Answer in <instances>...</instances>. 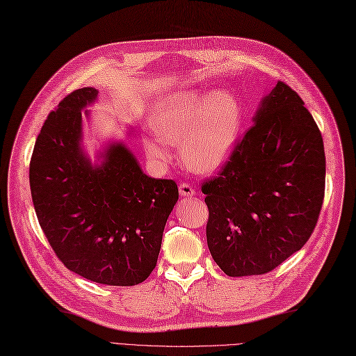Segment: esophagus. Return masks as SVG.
<instances>
[{
	"label": "esophagus",
	"instance_id": "obj_1",
	"mask_svg": "<svg viewBox=\"0 0 356 356\" xmlns=\"http://www.w3.org/2000/svg\"><path fill=\"white\" fill-rule=\"evenodd\" d=\"M179 191H180V195L181 197H193L194 194H195V191L191 188V185H188V184H181L180 186H179Z\"/></svg>",
	"mask_w": 356,
	"mask_h": 356
}]
</instances>
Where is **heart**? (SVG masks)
I'll return each mask as SVG.
<instances>
[{
	"instance_id": "b5f03b06",
	"label": "heart",
	"mask_w": 356,
	"mask_h": 356,
	"mask_svg": "<svg viewBox=\"0 0 356 356\" xmlns=\"http://www.w3.org/2000/svg\"><path fill=\"white\" fill-rule=\"evenodd\" d=\"M150 124L158 138H145L144 149L154 161H168L163 145L180 144V158L197 172H213L230 159L242 127V108L229 90L176 91L153 106Z\"/></svg>"
}]
</instances>
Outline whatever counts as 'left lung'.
<instances>
[{
	"label": "left lung",
	"mask_w": 356,
	"mask_h": 356,
	"mask_svg": "<svg viewBox=\"0 0 356 356\" xmlns=\"http://www.w3.org/2000/svg\"><path fill=\"white\" fill-rule=\"evenodd\" d=\"M252 122L202 186L207 247L229 277L263 275L302 248L325 195L323 140L296 91L278 81Z\"/></svg>",
	"instance_id": "left-lung-1"
}]
</instances>
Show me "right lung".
<instances>
[{"label":"right lung","instance_id":"add662e5","mask_svg":"<svg viewBox=\"0 0 356 356\" xmlns=\"http://www.w3.org/2000/svg\"><path fill=\"white\" fill-rule=\"evenodd\" d=\"M97 93L75 90L43 123L30 162L31 198L69 270L99 284L135 286L156 266L179 189L176 181L144 175L123 141H106L91 162L83 115L90 118Z\"/></svg>","mask_w":356,"mask_h":356}]
</instances>
